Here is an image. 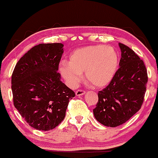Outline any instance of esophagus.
<instances>
[{
    "label": "esophagus",
    "mask_w": 158,
    "mask_h": 158,
    "mask_svg": "<svg viewBox=\"0 0 158 158\" xmlns=\"http://www.w3.org/2000/svg\"><path fill=\"white\" fill-rule=\"evenodd\" d=\"M85 93V92L83 91V90H81V89H78V90H77L76 93H75V94H76L77 96H82V95H84Z\"/></svg>",
    "instance_id": "34e87169"
}]
</instances>
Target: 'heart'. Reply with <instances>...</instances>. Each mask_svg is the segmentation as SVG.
Listing matches in <instances>:
<instances>
[{
	"instance_id": "b5f03b06",
	"label": "heart",
	"mask_w": 158,
	"mask_h": 158,
	"mask_svg": "<svg viewBox=\"0 0 158 158\" xmlns=\"http://www.w3.org/2000/svg\"><path fill=\"white\" fill-rule=\"evenodd\" d=\"M118 66V55L112 47L89 46L77 49L69 55V62H62L59 72L69 86L74 87L85 73L88 84L95 88L107 85L115 77Z\"/></svg>"
}]
</instances>
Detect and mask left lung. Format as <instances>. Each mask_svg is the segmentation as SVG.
<instances>
[{"mask_svg":"<svg viewBox=\"0 0 158 158\" xmlns=\"http://www.w3.org/2000/svg\"><path fill=\"white\" fill-rule=\"evenodd\" d=\"M118 46L119 68L109 85L98 93V102L93 109L96 120L110 127L122 125L139 111L148 81L143 61L127 46Z\"/></svg>","mask_w":158,"mask_h":158,"instance_id":"left-lung-1","label":"left lung"}]
</instances>
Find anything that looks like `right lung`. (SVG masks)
I'll list each match as a JSON object with an SVG mask.
<instances>
[{
  "label": "right lung",
  "mask_w": 158,
  "mask_h": 158,
  "mask_svg": "<svg viewBox=\"0 0 158 158\" xmlns=\"http://www.w3.org/2000/svg\"><path fill=\"white\" fill-rule=\"evenodd\" d=\"M63 46H35L18 61L12 73L14 106L29 126L39 131H50L59 125L69 100L75 96L58 72Z\"/></svg>",
  "instance_id": "right-lung-1"
}]
</instances>
